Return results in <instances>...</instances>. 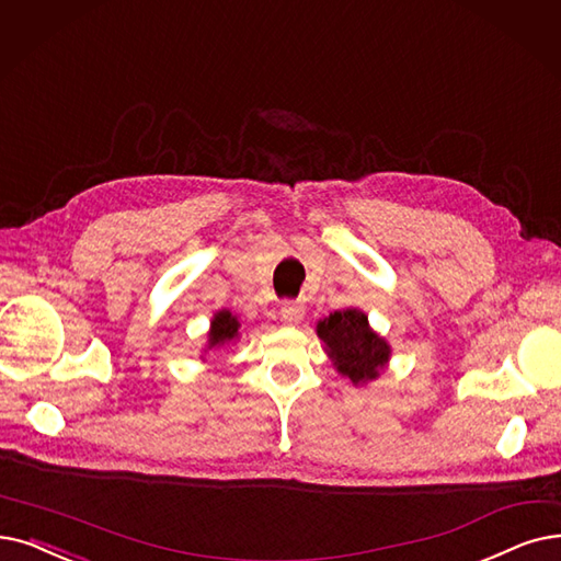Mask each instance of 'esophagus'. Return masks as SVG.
<instances>
[{
	"instance_id": "1",
	"label": "esophagus",
	"mask_w": 561,
	"mask_h": 561,
	"mask_svg": "<svg viewBox=\"0 0 561 561\" xmlns=\"http://www.w3.org/2000/svg\"><path fill=\"white\" fill-rule=\"evenodd\" d=\"M279 313L286 323H298L305 316V302L302 300H284Z\"/></svg>"
}]
</instances>
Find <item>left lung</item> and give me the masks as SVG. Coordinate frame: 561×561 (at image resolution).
<instances>
[{"label": "left lung", "mask_w": 561, "mask_h": 561, "mask_svg": "<svg viewBox=\"0 0 561 561\" xmlns=\"http://www.w3.org/2000/svg\"><path fill=\"white\" fill-rule=\"evenodd\" d=\"M319 336L325 341L334 367L353 382L378 376L389 357V346L371 328L359 309L334 311L319 323Z\"/></svg>", "instance_id": "1"}]
</instances>
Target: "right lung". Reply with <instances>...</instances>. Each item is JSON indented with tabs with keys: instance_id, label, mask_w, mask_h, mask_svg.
<instances>
[{
	"instance_id": "add662e5",
	"label": "right lung",
	"mask_w": 561,
	"mask_h": 561,
	"mask_svg": "<svg viewBox=\"0 0 561 561\" xmlns=\"http://www.w3.org/2000/svg\"><path fill=\"white\" fill-rule=\"evenodd\" d=\"M238 319L236 316H231V311H220L215 313V319L210 323V348L213 346H220L225 344V341H231L236 334H238Z\"/></svg>"
}]
</instances>
